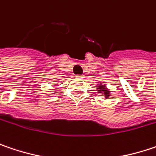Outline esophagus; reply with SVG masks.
<instances>
[{"instance_id":"34e87169","label":"esophagus","mask_w":156,"mask_h":156,"mask_svg":"<svg viewBox=\"0 0 156 156\" xmlns=\"http://www.w3.org/2000/svg\"><path fill=\"white\" fill-rule=\"evenodd\" d=\"M75 77H76V78H79V79H82L84 76L82 75V74H77V75H75Z\"/></svg>"}]
</instances>
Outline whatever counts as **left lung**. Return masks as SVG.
<instances>
[{"instance_id": "left-lung-1", "label": "left lung", "mask_w": 156, "mask_h": 156, "mask_svg": "<svg viewBox=\"0 0 156 156\" xmlns=\"http://www.w3.org/2000/svg\"><path fill=\"white\" fill-rule=\"evenodd\" d=\"M97 90L98 93L104 94L105 98H108L111 95V91L110 90L107 89V87L105 86V84H103L102 82H98V86H97Z\"/></svg>"}]
</instances>
